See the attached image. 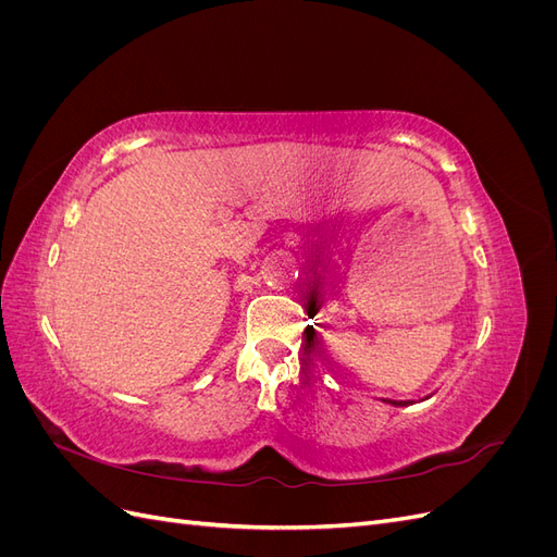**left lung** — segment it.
I'll list each match as a JSON object with an SVG mask.
<instances>
[{
	"label": "left lung",
	"mask_w": 557,
	"mask_h": 557,
	"mask_svg": "<svg viewBox=\"0 0 557 557\" xmlns=\"http://www.w3.org/2000/svg\"><path fill=\"white\" fill-rule=\"evenodd\" d=\"M309 348H311V339H309ZM385 401L395 404V407H407V404H411V401H393V399H385Z\"/></svg>",
	"instance_id": "8db88e82"
}]
</instances>
